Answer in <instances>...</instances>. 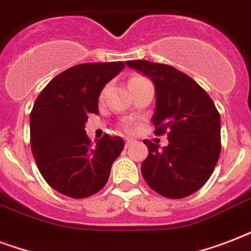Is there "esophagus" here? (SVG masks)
<instances>
[{
    "label": "esophagus",
    "instance_id": "esophagus-1",
    "mask_svg": "<svg viewBox=\"0 0 251 251\" xmlns=\"http://www.w3.org/2000/svg\"><path fill=\"white\" fill-rule=\"evenodd\" d=\"M134 143V141L133 139H129V138H127V139H126L125 141V145H126V147H130V146L133 145Z\"/></svg>",
    "mask_w": 251,
    "mask_h": 251
}]
</instances>
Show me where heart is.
Instances as JSON below:
<instances>
[{
    "label": "heart",
    "instance_id": "1",
    "mask_svg": "<svg viewBox=\"0 0 251 251\" xmlns=\"http://www.w3.org/2000/svg\"><path fill=\"white\" fill-rule=\"evenodd\" d=\"M134 79H141V76H134V78H131L130 80H134Z\"/></svg>",
    "mask_w": 251,
    "mask_h": 251
}]
</instances>
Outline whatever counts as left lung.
Masks as SVG:
<instances>
[{
  "instance_id": "1",
  "label": "left lung",
  "mask_w": 251,
  "mask_h": 251,
  "mask_svg": "<svg viewBox=\"0 0 251 251\" xmlns=\"http://www.w3.org/2000/svg\"><path fill=\"white\" fill-rule=\"evenodd\" d=\"M126 65L155 86V134H168V146L145 141L149 156L142 175L152 190L171 199L185 198L207 182L220 155V116L207 92L173 66L145 60Z\"/></svg>"
}]
</instances>
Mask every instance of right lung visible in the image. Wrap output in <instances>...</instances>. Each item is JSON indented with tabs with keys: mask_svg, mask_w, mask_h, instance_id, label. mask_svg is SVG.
<instances>
[{
	"mask_svg": "<svg viewBox=\"0 0 251 251\" xmlns=\"http://www.w3.org/2000/svg\"><path fill=\"white\" fill-rule=\"evenodd\" d=\"M125 64L91 62L53 78L37 96L29 116L31 149L41 176L61 194L86 198L105 186L125 142L105 134L91 145L90 113H99V96Z\"/></svg>",
	"mask_w": 251,
	"mask_h": 251,
	"instance_id": "1",
	"label": "right lung"
}]
</instances>
